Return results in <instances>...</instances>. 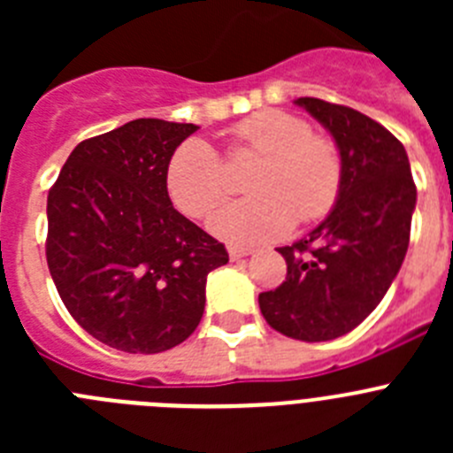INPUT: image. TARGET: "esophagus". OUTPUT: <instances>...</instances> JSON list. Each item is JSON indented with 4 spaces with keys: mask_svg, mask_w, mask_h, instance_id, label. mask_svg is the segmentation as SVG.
<instances>
[{
    "mask_svg": "<svg viewBox=\"0 0 453 453\" xmlns=\"http://www.w3.org/2000/svg\"><path fill=\"white\" fill-rule=\"evenodd\" d=\"M251 254V250H242V247H231L229 258L231 261H240V258H247Z\"/></svg>",
    "mask_w": 453,
    "mask_h": 453,
    "instance_id": "34e87169",
    "label": "esophagus"
}]
</instances>
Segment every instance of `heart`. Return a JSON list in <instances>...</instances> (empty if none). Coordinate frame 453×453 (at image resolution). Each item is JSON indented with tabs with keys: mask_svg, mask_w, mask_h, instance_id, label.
I'll return each mask as SVG.
<instances>
[{
	"mask_svg": "<svg viewBox=\"0 0 453 453\" xmlns=\"http://www.w3.org/2000/svg\"><path fill=\"white\" fill-rule=\"evenodd\" d=\"M231 154L261 156L247 190L254 197L224 206L211 231L235 247L279 240L299 222H315L334 208L342 161L329 138L313 134L303 118L279 108L258 111L231 129ZM229 172L202 138L177 147L167 165L172 202L190 218H206L229 195Z\"/></svg>",
	"mask_w": 453,
	"mask_h": 453,
	"instance_id": "obj_1",
	"label": "heart"
}]
</instances>
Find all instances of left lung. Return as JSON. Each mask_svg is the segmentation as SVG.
Returning a JSON list of instances; mask_svg holds the SVG:
<instances>
[{
  "mask_svg": "<svg viewBox=\"0 0 453 453\" xmlns=\"http://www.w3.org/2000/svg\"><path fill=\"white\" fill-rule=\"evenodd\" d=\"M335 140L342 183L331 213L306 238L279 247L286 281L258 295L272 329L324 342L356 329L386 297L411 240L418 190L403 145L349 106L299 97Z\"/></svg>",
  "mask_w": 453,
  "mask_h": 453,
  "instance_id": "8db88e82",
  "label": "left lung"
}]
</instances>
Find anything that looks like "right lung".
<instances>
[{
	"mask_svg": "<svg viewBox=\"0 0 453 453\" xmlns=\"http://www.w3.org/2000/svg\"><path fill=\"white\" fill-rule=\"evenodd\" d=\"M199 127L140 118L74 147L47 197V265L70 315L104 345L158 354L202 322L222 242L172 206L167 165Z\"/></svg>",
	"mask_w": 453,
	"mask_h": 453,
	"instance_id": "right-lung-1",
	"label": "right lung"
}]
</instances>
